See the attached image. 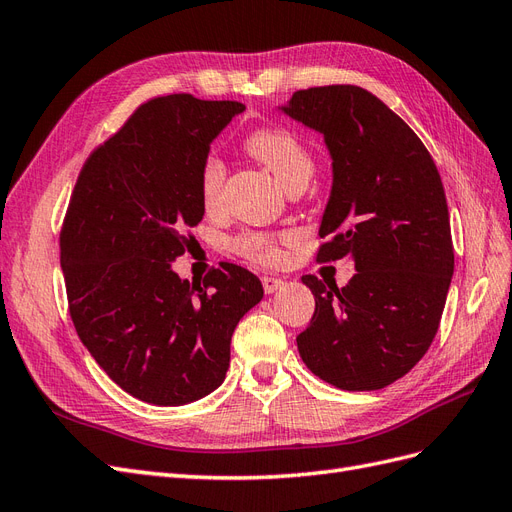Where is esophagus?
<instances>
[{
	"label": "esophagus",
	"mask_w": 512,
	"mask_h": 512,
	"mask_svg": "<svg viewBox=\"0 0 512 512\" xmlns=\"http://www.w3.org/2000/svg\"><path fill=\"white\" fill-rule=\"evenodd\" d=\"M262 288H265L267 294H273V292L284 288V280H280V277H273V275H265L262 277Z\"/></svg>",
	"instance_id": "34e87169"
}]
</instances>
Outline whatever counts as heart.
Wrapping results in <instances>:
<instances>
[{"label":"heart","instance_id":"b5f03b06","mask_svg":"<svg viewBox=\"0 0 512 512\" xmlns=\"http://www.w3.org/2000/svg\"><path fill=\"white\" fill-rule=\"evenodd\" d=\"M245 151L252 158L265 164L288 190L294 183H307L314 170V158L307 145L292 130L284 126H267L247 134ZM226 179V166L220 158L209 156L200 170V192L203 200L211 207L220 200ZM292 243L290 235H262V232H243L235 239V250L262 265H277L284 260V247Z\"/></svg>","mask_w":512,"mask_h":512}]
</instances>
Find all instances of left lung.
I'll return each instance as SVG.
<instances>
[{
  "label": "left lung",
  "instance_id": "left-lung-1",
  "mask_svg": "<svg viewBox=\"0 0 512 512\" xmlns=\"http://www.w3.org/2000/svg\"><path fill=\"white\" fill-rule=\"evenodd\" d=\"M280 111L320 132L333 160L318 260L352 256L356 269L344 288L301 277L316 312L297 337L299 354L337 389H384L429 350L451 286L440 173L408 123L363 87L294 91Z\"/></svg>",
  "mask_w": 512,
  "mask_h": 512
}]
</instances>
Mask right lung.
<instances>
[{
    "instance_id": "1",
    "label": "right lung",
    "mask_w": 512,
    "mask_h": 512,
    "mask_svg": "<svg viewBox=\"0 0 512 512\" xmlns=\"http://www.w3.org/2000/svg\"><path fill=\"white\" fill-rule=\"evenodd\" d=\"M245 106L190 94L141 104L87 158L59 235L70 316L106 376L153 406H183L224 382L230 337L260 303L254 273L222 262L203 284L173 271L205 215L200 170Z\"/></svg>"
}]
</instances>
